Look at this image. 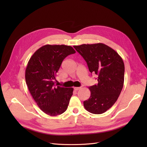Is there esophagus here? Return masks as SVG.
<instances>
[{"label": "esophagus", "mask_w": 147, "mask_h": 147, "mask_svg": "<svg viewBox=\"0 0 147 147\" xmlns=\"http://www.w3.org/2000/svg\"><path fill=\"white\" fill-rule=\"evenodd\" d=\"M74 89L75 90H79L81 89V87H74Z\"/></svg>", "instance_id": "esophagus-1"}]
</instances>
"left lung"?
<instances>
[{
  "mask_svg": "<svg viewBox=\"0 0 147 147\" xmlns=\"http://www.w3.org/2000/svg\"><path fill=\"white\" fill-rule=\"evenodd\" d=\"M74 48L86 61L89 71L98 76L96 85L89 88L90 96L83 105L92 114H102L116 102L123 89V61L116 51L104 43L83 44Z\"/></svg>",
  "mask_w": 147,
  "mask_h": 147,
  "instance_id": "left-lung-1",
  "label": "left lung"
}]
</instances>
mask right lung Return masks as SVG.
<instances>
[{"instance_id": "right-lung-1", "label": "right lung", "mask_w": 147, "mask_h": 147, "mask_svg": "<svg viewBox=\"0 0 147 147\" xmlns=\"http://www.w3.org/2000/svg\"><path fill=\"white\" fill-rule=\"evenodd\" d=\"M76 53L71 46L46 45L29 59L26 69L28 90L40 109L51 116L64 113L73 88L55 86L57 73L68 55Z\"/></svg>"}]
</instances>
